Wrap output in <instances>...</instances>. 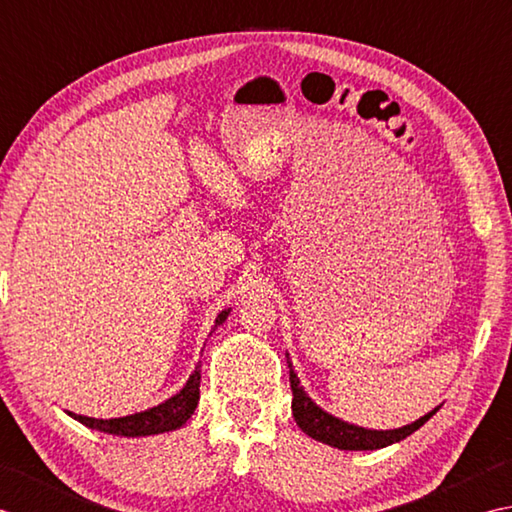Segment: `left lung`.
I'll list each match as a JSON object with an SVG mask.
<instances>
[{
    "label": "left lung",
    "mask_w": 512,
    "mask_h": 512,
    "mask_svg": "<svg viewBox=\"0 0 512 512\" xmlns=\"http://www.w3.org/2000/svg\"><path fill=\"white\" fill-rule=\"evenodd\" d=\"M287 364H289V382H291V393H294V400H291V411H294V420L300 426L302 433H307L311 440H318L322 444H329L333 448H340V451H375V448L391 446L395 442H402L404 437L415 433L420 426H424L431 417L440 411V406H435L433 411L422 415L420 420H415L400 429L391 431H373L364 429L358 424H349L340 420V417L327 413L325 409L309 398L307 391L302 389L298 380V373L294 371V364L289 360L287 353Z\"/></svg>",
    "instance_id": "1"
}]
</instances>
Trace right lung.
I'll list each match as a JSON object with an SVG mask.
<instances>
[{
  "mask_svg": "<svg viewBox=\"0 0 512 512\" xmlns=\"http://www.w3.org/2000/svg\"><path fill=\"white\" fill-rule=\"evenodd\" d=\"M229 311L232 309H225L216 316L212 331H216L223 325L229 316ZM198 387H201V362L196 364L192 375L185 382V387L179 393H174L172 398L152 406V409H145L139 413L125 415V417H110V420H97V417L77 415L72 411H66V413L70 417H75V420L81 422L83 426H88V429H95V431L108 433V435H121V437L159 435V433L181 429V426L190 420L194 409H196V404H198V398H201V395H198Z\"/></svg>",
  "mask_w": 512,
  "mask_h": 512,
  "instance_id": "1",
  "label": "right lung"
}]
</instances>
